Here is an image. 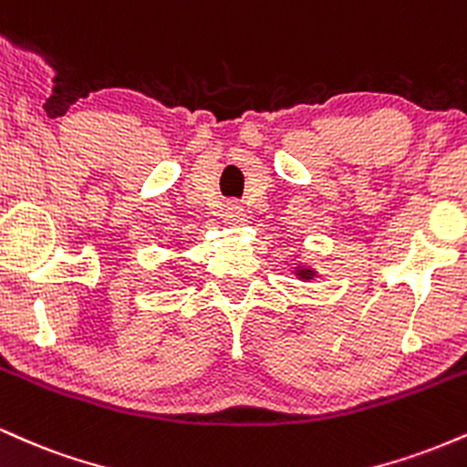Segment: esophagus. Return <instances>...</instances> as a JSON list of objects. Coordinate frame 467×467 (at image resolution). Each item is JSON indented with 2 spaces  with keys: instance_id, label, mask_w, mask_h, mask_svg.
Segmentation results:
<instances>
[{
  "instance_id": "1",
  "label": "esophagus",
  "mask_w": 467,
  "mask_h": 467,
  "mask_svg": "<svg viewBox=\"0 0 467 467\" xmlns=\"http://www.w3.org/2000/svg\"><path fill=\"white\" fill-rule=\"evenodd\" d=\"M223 218L224 224H229V227H240V224L246 223V213L238 202H227L223 210Z\"/></svg>"
}]
</instances>
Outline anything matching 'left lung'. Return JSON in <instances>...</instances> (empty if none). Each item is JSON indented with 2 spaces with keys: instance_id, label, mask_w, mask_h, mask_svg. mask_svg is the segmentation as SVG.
<instances>
[{
  "instance_id": "1",
  "label": "left lung",
  "mask_w": 467,
  "mask_h": 467,
  "mask_svg": "<svg viewBox=\"0 0 467 467\" xmlns=\"http://www.w3.org/2000/svg\"><path fill=\"white\" fill-rule=\"evenodd\" d=\"M295 268V277L297 279H301V282H312V279L317 277V271L315 268H312L310 265H306V262H299L297 266H293Z\"/></svg>"
}]
</instances>
